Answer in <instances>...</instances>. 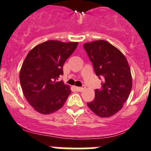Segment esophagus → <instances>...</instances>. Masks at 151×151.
I'll use <instances>...</instances> for the list:
<instances>
[{
  "label": "esophagus",
  "instance_id": "1",
  "mask_svg": "<svg viewBox=\"0 0 151 151\" xmlns=\"http://www.w3.org/2000/svg\"><path fill=\"white\" fill-rule=\"evenodd\" d=\"M75 89L78 91H82L83 90L85 89V86H82L81 87H79V86H75Z\"/></svg>",
  "mask_w": 151,
  "mask_h": 151
}]
</instances>
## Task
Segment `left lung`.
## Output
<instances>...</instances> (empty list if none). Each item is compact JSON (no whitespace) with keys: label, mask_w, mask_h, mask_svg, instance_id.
Here are the masks:
<instances>
[{"label":"left lung","mask_w":151,"mask_h":151,"mask_svg":"<svg viewBox=\"0 0 151 151\" xmlns=\"http://www.w3.org/2000/svg\"><path fill=\"white\" fill-rule=\"evenodd\" d=\"M94 72L102 79L101 89L88 106L100 117H110L122 109L132 88V77L126 57L105 40L84 44Z\"/></svg>","instance_id":"8db88e82"}]
</instances>
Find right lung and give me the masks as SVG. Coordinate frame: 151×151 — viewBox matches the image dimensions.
Instances as JSON below:
<instances>
[{"mask_svg": "<svg viewBox=\"0 0 151 151\" xmlns=\"http://www.w3.org/2000/svg\"><path fill=\"white\" fill-rule=\"evenodd\" d=\"M78 42L48 40L29 52L20 71L24 96L36 111L50 114L63 106L70 94V86L58 81L63 65Z\"/></svg>", "mask_w": 151, "mask_h": 151, "instance_id": "right-lung-1", "label": "right lung"}]
</instances>
